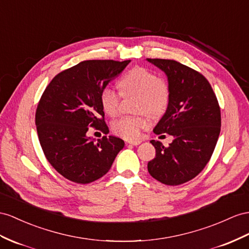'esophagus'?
<instances>
[{"mask_svg": "<svg viewBox=\"0 0 249 249\" xmlns=\"http://www.w3.org/2000/svg\"><path fill=\"white\" fill-rule=\"evenodd\" d=\"M141 142H142V141H140V140H133V141L131 140V141H127V143L131 144V145H133V146H138L139 144H141Z\"/></svg>", "mask_w": 249, "mask_h": 249, "instance_id": "34e87169", "label": "esophagus"}]
</instances>
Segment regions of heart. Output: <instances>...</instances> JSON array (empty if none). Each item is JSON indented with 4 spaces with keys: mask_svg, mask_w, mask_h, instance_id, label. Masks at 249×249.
I'll list each match as a JSON object with an SVG mask.
<instances>
[{
    "mask_svg": "<svg viewBox=\"0 0 249 249\" xmlns=\"http://www.w3.org/2000/svg\"><path fill=\"white\" fill-rule=\"evenodd\" d=\"M121 93L137 95L135 110L147 112L151 117H159L167 109L170 90L166 82L158 79L155 72L144 67H135L119 81ZM100 102L103 110L109 116H116L119 111L121 94L116 89L106 86L102 89ZM149 121L145 113L138 116H126L112 124V130L117 136L127 140L138 139L141 130L148 126Z\"/></svg>",
    "mask_w": 249,
    "mask_h": 249,
    "instance_id": "heart-1",
    "label": "heart"
}]
</instances>
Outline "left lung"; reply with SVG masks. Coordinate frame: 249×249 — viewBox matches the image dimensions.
Wrapping results in <instances>:
<instances>
[{
    "label": "left lung",
    "mask_w": 249,
    "mask_h": 249,
    "mask_svg": "<svg viewBox=\"0 0 249 249\" xmlns=\"http://www.w3.org/2000/svg\"><path fill=\"white\" fill-rule=\"evenodd\" d=\"M147 61L167 75L170 90L166 112L154 132L174 137L167 147L151 140L156 157L148 162V173L165 185H180L199 175L212 158L221 130L220 106L209 82L196 70L174 60Z\"/></svg>",
    "instance_id": "obj_1"
}]
</instances>
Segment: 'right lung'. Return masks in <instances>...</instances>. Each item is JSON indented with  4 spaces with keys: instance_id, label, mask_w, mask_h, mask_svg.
<instances>
[{
    "instance_id": "add662e5",
    "label": "right lung",
    "mask_w": 249,
    "mask_h": 249,
    "mask_svg": "<svg viewBox=\"0 0 249 249\" xmlns=\"http://www.w3.org/2000/svg\"><path fill=\"white\" fill-rule=\"evenodd\" d=\"M130 60H89L56 74L44 90L36 111L39 141L48 162L67 180L88 184L108 173L124 141L117 137H87L94 127L109 129L100 102L102 89Z\"/></svg>"
}]
</instances>
